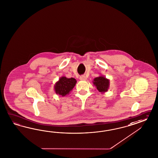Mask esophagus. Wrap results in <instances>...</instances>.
Returning <instances> with one entry per match:
<instances>
[{
  "label": "esophagus",
  "mask_w": 158,
  "mask_h": 158,
  "mask_svg": "<svg viewBox=\"0 0 158 158\" xmlns=\"http://www.w3.org/2000/svg\"><path fill=\"white\" fill-rule=\"evenodd\" d=\"M86 77L85 76H83V75H82V76H81L80 77H79V79L80 80H81V81H85L86 80Z\"/></svg>",
  "instance_id": "obj_1"
}]
</instances>
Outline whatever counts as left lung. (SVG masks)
Wrapping results in <instances>:
<instances>
[{
	"label": "left lung",
	"mask_w": 158,
	"mask_h": 158,
	"mask_svg": "<svg viewBox=\"0 0 158 158\" xmlns=\"http://www.w3.org/2000/svg\"><path fill=\"white\" fill-rule=\"evenodd\" d=\"M93 85L96 86L98 91L103 94L108 91L110 87V80L103 75H100L94 79Z\"/></svg>",
	"instance_id": "left-lung-1"
}]
</instances>
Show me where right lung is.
Returning a JSON list of instances; mask_svg holds the SVG:
<instances>
[{
	"instance_id": "right-lung-1",
	"label": "right lung",
	"mask_w": 158,
	"mask_h": 158,
	"mask_svg": "<svg viewBox=\"0 0 158 158\" xmlns=\"http://www.w3.org/2000/svg\"><path fill=\"white\" fill-rule=\"evenodd\" d=\"M77 82L75 78L61 77L54 85V91L57 94L62 97L68 95L76 85Z\"/></svg>"
}]
</instances>
